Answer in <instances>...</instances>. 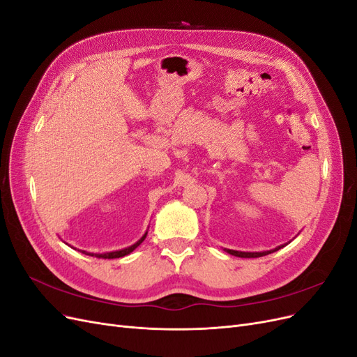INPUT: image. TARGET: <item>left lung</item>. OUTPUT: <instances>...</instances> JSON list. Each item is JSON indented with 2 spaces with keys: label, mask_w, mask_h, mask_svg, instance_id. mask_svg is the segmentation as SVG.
I'll use <instances>...</instances> for the list:
<instances>
[{
  "label": "left lung",
  "mask_w": 357,
  "mask_h": 357,
  "mask_svg": "<svg viewBox=\"0 0 357 357\" xmlns=\"http://www.w3.org/2000/svg\"><path fill=\"white\" fill-rule=\"evenodd\" d=\"M284 245H278V247L273 248V250H266V252H238V250H231V248H223V250L226 253L232 255V256H236V257H261V256H266L269 253H274V252L280 250V248L284 247Z\"/></svg>",
  "instance_id": "left-lung-1"
}]
</instances>
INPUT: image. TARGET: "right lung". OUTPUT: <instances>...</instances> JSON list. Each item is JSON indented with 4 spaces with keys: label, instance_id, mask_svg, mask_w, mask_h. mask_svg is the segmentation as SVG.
Returning a JSON list of instances; mask_svg holds the SVG:
<instances>
[{
    "label": "right lung",
    "instance_id": "1",
    "mask_svg": "<svg viewBox=\"0 0 357 357\" xmlns=\"http://www.w3.org/2000/svg\"><path fill=\"white\" fill-rule=\"evenodd\" d=\"M147 236V231L144 232V235L142 236V238H139L137 243H134L132 245H129V247H125V248H122V250H114V252H105V253H89V252H84V250H79V252H82V253H84V255H91V256H95V257H100V259H116V257H122V256H126V255H129L131 252H134L135 248L142 244L143 241H144V238ZM74 248V247H73Z\"/></svg>",
    "mask_w": 357,
    "mask_h": 357
}]
</instances>
